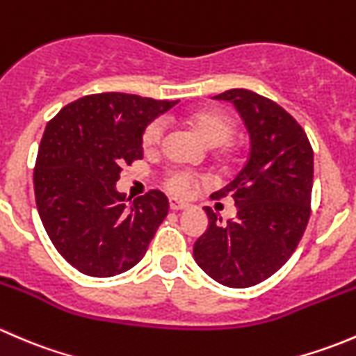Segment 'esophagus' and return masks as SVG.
Segmentation results:
<instances>
[{
  "label": "esophagus",
  "mask_w": 356,
  "mask_h": 356,
  "mask_svg": "<svg viewBox=\"0 0 356 356\" xmlns=\"http://www.w3.org/2000/svg\"><path fill=\"white\" fill-rule=\"evenodd\" d=\"M168 204H170V210H188L189 208V204L188 203H184V201H181V200H177V198H170L168 200Z\"/></svg>",
  "instance_id": "obj_1"
}]
</instances>
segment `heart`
<instances>
[{
	"label": "heart",
	"instance_id": "obj_1",
	"mask_svg": "<svg viewBox=\"0 0 356 356\" xmlns=\"http://www.w3.org/2000/svg\"><path fill=\"white\" fill-rule=\"evenodd\" d=\"M188 122L198 132L200 138L208 146H211V148L227 145L236 129V124L231 115L215 108L195 111V113L189 115ZM165 131H167V122L163 118H156V120L149 122L146 125L145 132H143V148H145L146 153H153L160 148ZM198 182L200 175H196L195 172L177 168V170L168 172L163 184L168 189V193H172L175 196H181V198H186V196H189L195 191Z\"/></svg>",
	"mask_w": 356,
	"mask_h": 356
}]
</instances>
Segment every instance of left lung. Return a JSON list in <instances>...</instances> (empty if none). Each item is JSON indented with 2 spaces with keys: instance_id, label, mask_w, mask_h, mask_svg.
Masks as SVG:
<instances>
[{
  "instance_id": "8db88e82",
  "label": "left lung",
  "mask_w": 356,
  "mask_h": 356,
  "mask_svg": "<svg viewBox=\"0 0 356 356\" xmlns=\"http://www.w3.org/2000/svg\"><path fill=\"white\" fill-rule=\"evenodd\" d=\"M213 98L239 111L250 134V155L239 174L211 195L232 196L236 218L222 224L204 207L208 227L193 254L218 284L250 288L288 261L307 229L314 152L301 125L277 103L248 89H231Z\"/></svg>"
}]
</instances>
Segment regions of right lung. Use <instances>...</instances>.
<instances>
[{
	"instance_id": "1",
	"label": "right lung",
	"mask_w": 356,
	"mask_h": 356,
	"mask_svg": "<svg viewBox=\"0 0 356 356\" xmlns=\"http://www.w3.org/2000/svg\"><path fill=\"white\" fill-rule=\"evenodd\" d=\"M177 102L102 92L48 122L34 168L39 217L79 272L111 277L141 261L168 213L161 191L134 201L117 189L122 165L143 158V132Z\"/></svg>"
}]
</instances>
